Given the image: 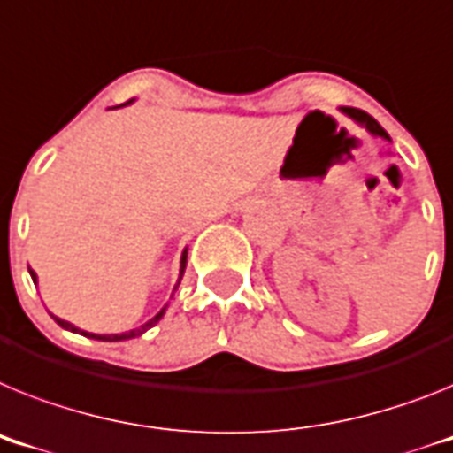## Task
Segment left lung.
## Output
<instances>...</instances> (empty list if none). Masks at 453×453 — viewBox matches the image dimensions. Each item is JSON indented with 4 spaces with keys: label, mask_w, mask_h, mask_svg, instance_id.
<instances>
[{
    "label": "left lung",
    "mask_w": 453,
    "mask_h": 453,
    "mask_svg": "<svg viewBox=\"0 0 453 453\" xmlns=\"http://www.w3.org/2000/svg\"><path fill=\"white\" fill-rule=\"evenodd\" d=\"M342 111H343V114H348V116H353L355 121L362 123V126H365L371 134H378V137H382V139H389V134L385 133V130H382L380 123H378L376 119H373V116L366 114V111L355 110V107H343Z\"/></svg>",
    "instance_id": "8db88e82"
}]
</instances>
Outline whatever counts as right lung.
<instances>
[{
  "label": "right lung",
  "mask_w": 453,
  "mask_h": 453,
  "mask_svg": "<svg viewBox=\"0 0 453 453\" xmlns=\"http://www.w3.org/2000/svg\"><path fill=\"white\" fill-rule=\"evenodd\" d=\"M127 103H133V100H127ZM127 103H123V105H127ZM185 265H188V250H185L183 252V257H180V274H179V284H180V280H183V273H185ZM29 274H32V280H34V284H36V273H34V270H29ZM179 284H176V288H179ZM176 288H173V291H176ZM165 311H167V304H165V307L160 309V311H157L156 316H153V319L150 320H146L144 326H139L137 330H130V332H121V334H94V332H87V330H80V327H75L73 326V323H68V320H64V319H57V316L52 314V319L57 320V323H59L61 327H64V330H71V332H80V334H82V337H88V339H98V342H126V339H134V337H142V334H144L146 330H150V327L156 326L157 320L162 319V316H165Z\"/></svg>",
  "instance_id": "1"
}]
</instances>
